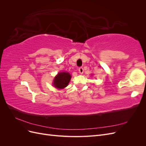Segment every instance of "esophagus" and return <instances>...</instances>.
<instances>
[{"label":"esophagus","mask_w":146,"mask_h":146,"mask_svg":"<svg viewBox=\"0 0 146 146\" xmlns=\"http://www.w3.org/2000/svg\"><path fill=\"white\" fill-rule=\"evenodd\" d=\"M78 71H79V73L80 74H82L83 73V68H82V67H80V68H79V69H78Z\"/></svg>","instance_id":"obj_1"}]
</instances>
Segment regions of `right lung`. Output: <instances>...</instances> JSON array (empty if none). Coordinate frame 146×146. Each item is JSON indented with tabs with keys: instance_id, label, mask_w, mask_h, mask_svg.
<instances>
[{
	"instance_id": "obj_1",
	"label": "right lung",
	"mask_w": 146,
	"mask_h": 146,
	"mask_svg": "<svg viewBox=\"0 0 146 146\" xmlns=\"http://www.w3.org/2000/svg\"><path fill=\"white\" fill-rule=\"evenodd\" d=\"M71 76L67 72H60L55 77L54 81V85L56 88L63 89L68 86Z\"/></svg>"
}]
</instances>
